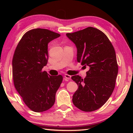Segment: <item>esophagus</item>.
Instances as JSON below:
<instances>
[{
    "mask_svg": "<svg viewBox=\"0 0 133 133\" xmlns=\"http://www.w3.org/2000/svg\"><path fill=\"white\" fill-rule=\"evenodd\" d=\"M71 75H69L68 74H65L64 75V78L67 80H70V79H71Z\"/></svg>",
    "mask_w": 133,
    "mask_h": 133,
    "instance_id": "34e87169",
    "label": "esophagus"
}]
</instances>
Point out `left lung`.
<instances>
[{
  "label": "left lung",
  "mask_w": 133,
  "mask_h": 133,
  "mask_svg": "<svg viewBox=\"0 0 133 133\" xmlns=\"http://www.w3.org/2000/svg\"><path fill=\"white\" fill-rule=\"evenodd\" d=\"M66 36L77 47L78 62L89 68L84 79L78 75L71 77L78 86L72 102L82 111H95L114 89L118 67L114 47L103 32L92 27Z\"/></svg>",
  "instance_id": "obj_1"
}]
</instances>
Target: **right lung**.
Instances as JSON below:
<instances>
[{"label":"right lung","instance_id":"1","mask_svg":"<svg viewBox=\"0 0 133 133\" xmlns=\"http://www.w3.org/2000/svg\"><path fill=\"white\" fill-rule=\"evenodd\" d=\"M60 36L47 29L30 30L22 38L14 52V86L24 103L35 112L45 111L54 105L63 80L61 75L51 76L42 71L49 59L48 44Z\"/></svg>","mask_w":133,"mask_h":133}]
</instances>
